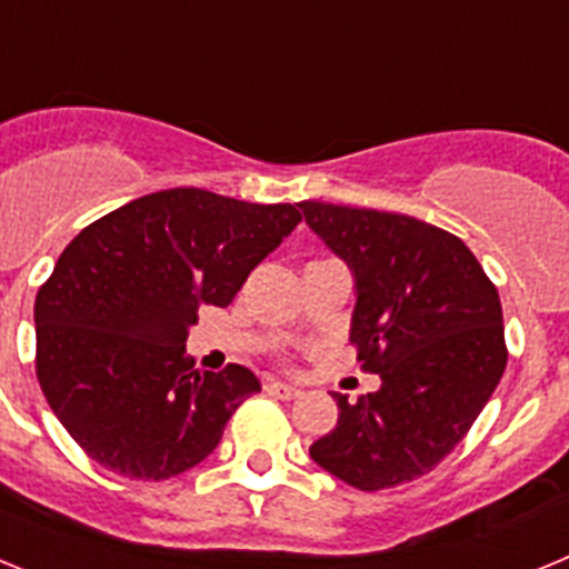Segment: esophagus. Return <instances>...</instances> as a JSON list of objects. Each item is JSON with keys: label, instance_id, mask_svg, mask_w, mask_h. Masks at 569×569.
Listing matches in <instances>:
<instances>
[{"label": "esophagus", "instance_id": "obj_1", "mask_svg": "<svg viewBox=\"0 0 569 569\" xmlns=\"http://www.w3.org/2000/svg\"><path fill=\"white\" fill-rule=\"evenodd\" d=\"M264 393L273 396V399L290 401V399H296V396H299L301 390H299V387H293V385H284V381L270 379V381H264Z\"/></svg>", "mask_w": 569, "mask_h": 569}]
</instances>
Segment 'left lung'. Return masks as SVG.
Here are the masks:
<instances>
[{
	"mask_svg": "<svg viewBox=\"0 0 569 569\" xmlns=\"http://www.w3.org/2000/svg\"><path fill=\"white\" fill-rule=\"evenodd\" d=\"M305 222L356 276L350 341L376 393L347 401L310 459L376 492L453 453L507 367L499 290L459 236L413 216L299 202Z\"/></svg>",
	"mask_w": 569,
	"mask_h": 569,
	"instance_id": "left-lung-1",
	"label": "left lung"
}]
</instances>
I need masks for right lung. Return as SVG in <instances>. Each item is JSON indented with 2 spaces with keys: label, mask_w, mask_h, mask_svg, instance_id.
Masks as SVG:
<instances>
[{
  "label": "right lung",
  "mask_w": 569,
  "mask_h": 569,
  "mask_svg": "<svg viewBox=\"0 0 569 569\" xmlns=\"http://www.w3.org/2000/svg\"><path fill=\"white\" fill-rule=\"evenodd\" d=\"M301 222L293 204L199 188L148 193L82 230L37 293V379L90 459L164 481L208 459L261 385L248 367L193 370L199 308H228Z\"/></svg>",
  "instance_id": "right-lung-1"
}]
</instances>
